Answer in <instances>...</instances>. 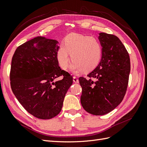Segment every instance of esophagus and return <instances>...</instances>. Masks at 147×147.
I'll list each match as a JSON object with an SVG mask.
<instances>
[{
    "instance_id": "obj_1",
    "label": "esophagus",
    "mask_w": 147,
    "mask_h": 147,
    "mask_svg": "<svg viewBox=\"0 0 147 147\" xmlns=\"http://www.w3.org/2000/svg\"><path fill=\"white\" fill-rule=\"evenodd\" d=\"M73 82H75V83H79V80L78 78L76 76L73 77Z\"/></svg>"
}]
</instances>
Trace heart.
<instances>
[{
    "label": "heart",
    "mask_w": 147,
    "mask_h": 147,
    "mask_svg": "<svg viewBox=\"0 0 147 147\" xmlns=\"http://www.w3.org/2000/svg\"><path fill=\"white\" fill-rule=\"evenodd\" d=\"M102 46L96 38L78 33H70L64 40L63 45L59 47L56 59L64 70L69 65V55L73 61L71 69L78 73L82 69L89 71L98 65L102 57Z\"/></svg>",
    "instance_id": "b5f03b06"
}]
</instances>
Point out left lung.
I'll use <instances>...</instances> for the list:
<instances>
[{
    "instance_id": "obj_1",
    "label": "left lung",
    "mask_w": 147,
    "mask_h": 147,
    "mask_svg": "<svg viewBox=\"0 0 147 147\" xmlns=\"http://www.w3.org/2000/svg\"><path fill=\"white\" fill-rule=\"evenodd\" d=\"M102 57L88 78H79L82 88L81 103L84 109L94 115L111 112L125 94L130 71L129 55L117 36L99 33Z\"/></svg>"
}]
</instances>
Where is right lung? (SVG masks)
Returning a JSON list of instances; mask_svg holds the SVG:
<instances>
[{
    "instance_id": "right-lung-1",
    "label": "right lung",
    "mask_w": 147,
    "mask_h": 147,
    "mask_svg": "<svg viewBox=\"0 0 147 147\" xmlns=\"http://www.w3.org/2000/svg\"><path fill=\"white\" fill-rule=\"evenodd\" d=\"M59 42L38 36L18 47L11 63L10 86L25 109L40 119H50L61 112L73 78L59 66ZM63 75V79L55 81Z\"/></svg>"
}]
</instances>
